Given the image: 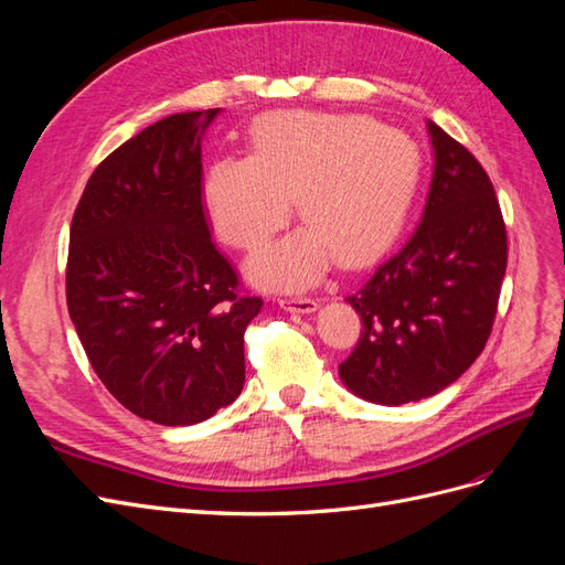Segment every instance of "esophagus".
I'll use <instances>...</instances> for the list:
<instances>
[{"instance_id": "34e87169", "label": "esophagus", "mask_w": 565, "mask_h": 565, "mask_svg": "<svg viewBox=\"0 0 565 565\" xmlns=\"http://www.w3.org/2000/svg\"><path fill=\"white\" fill-rule=\"evenodd\" d=\"M278 303L289 313H313L318 309V301L309 297H280Z\"/></svg>"}]
</instances>
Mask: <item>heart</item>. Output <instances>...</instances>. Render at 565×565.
<instances>
[{"label":"heart","instance_id":"heart-1","mask_svg":"<svg viewBox=\"0 0 565 565\" xmlns=\"http://www.w3.org/2000/svg\"><path fill=\"white\" fill-rule=\"evenodd\" d=\"M417 146L361 115L273 113L252 129L249 158H221L202 183L226 243L262 247L285 226L289 198L306 226L249 259L268 287L313 285L330 264L358 266L398 231L417 183Z\"/></svg>","mask_w":565,"mask_h":565}]
</instances>
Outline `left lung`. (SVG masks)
Wrapping results in <instances>:
<instances>
[{
    "label": "left lung",
    "mask_w": 565,
    "mask_h": 565,
    "mask_svg": "<svg viewBox=\"0 0 565 565\" xmlns=\"http://www.w3.org/2000/svg\"><path fill=\"white\" fill-rule=\"evenodd\" d=\"M426 127L434 179L422 221L347 297L363 332L339 377L380 405L436 396L471 367L507 270V228L486 169L431 119Z\"/></svg>",
    "instance_id": "8db88e82"
}]
</instances>
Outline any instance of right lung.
<instances>
[{
  "instance_id": "right-lung-1",
  "label": "right lung",
  "mask_w": 565,
  "mask_h": 565,
  "mask_svg": "<svg viewBox=\"0 0 565 565\" xmlns=\"http://www.w3.org/2000/svg\"><path fill=\"white\" fill-rule=\"evenodd\" d=\"M221 108L177 113L100 162L71 224L67 313L98 380L162 426L210 419L245 384V330L264 301L202 207V134Z\"/></svg>"
}]
</instances>
